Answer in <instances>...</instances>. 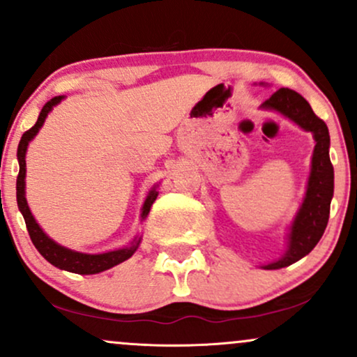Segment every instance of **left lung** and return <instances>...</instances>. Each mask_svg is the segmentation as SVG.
Here are the masks:
<instances>
[{"instance_id":"1","label":"left lung","mask_w":357,"mask_h":357,"mask_svg":"<svg viewBox=\"0 0 357 357\" xmlns=\"http://www.w3.org/2000/svg\"><path fill=\"white\" fill-rule=\"evenodd\" d=\"M264 109H273L292 119L302 129L314 134L315 147L312 155L309 184H307L305 199L298 210L289 236V250L280 260L265 265L264 268L277 270L296 264L322 238L324 230L329 221L331 199L334 195V167L329 158V130L326 122L319 119L310 109L301 93L290 89H278L261 104Z\"/></svg>"}]
</instances>
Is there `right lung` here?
I'll list each match as a JSON object with an SVG mask.
<instances>
[{"mask_svg": "<svg viewBox=\"0 0 357 357\" xmlns=\"http://www.w3.org/2000/svg\"><path fill=\"white\" fill-rule=\"evenodd\" d=\"M61 99H63V96H56L48 100L47 104L43 105L36 124L31 127V129H28L22 136V141H20L18 144L20 173H18V178H16V202H18V208L20 211H22L24 223H26L28 235H30L35 248L42 253L45 260L50 261V264L55 265L56 268L67 270V272H73V273H80V275H90V273H99L107 268L116 267V265L122 264V261L127 260V258L132 257V253L136 252L139 241H136V245H132V247L129 248L114 250V252L99 253V255H87V253H79V252H73V250L60 247L59 243H55L52 238H48V236L43 233L42 228L38 227V223L35 221L33 215H31L30 208H28L26 198H24V173H26V161H24V154H26L28 142L36 136L40 127L43 126L45 117L48 116V112L53 109V105L59 104ZM155 198H158V192H155V190H153L149 192V196L146 198L144 206H142V218H146L147 216V213H149Z\"/></svg>", "mask_w": 357, "mask_h": 357, "instance_id": "right-lung-1", "label": "right lung"}]
</instances>
